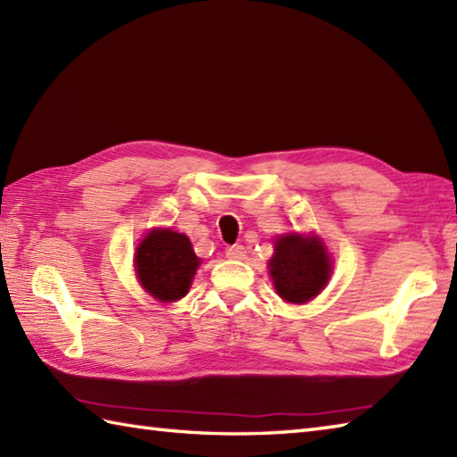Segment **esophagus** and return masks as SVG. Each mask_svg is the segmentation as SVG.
I'll use <instances>...</instances> for the list:
<instances>
[{
    "label": "esophagus",
    "mask_w": 457,
    "mask_h": 457,
    "mask_svg": "<svg viewBox=\"0 0 457 457\" xmlns=\"http://www.w3.org/2000/svg\"><path fill=\"white\" fill-rule=\"evenodd\" d=\"M226 255L229 259H245V247L244 245H231L226 249Z\"/></svg>",
    "instance_id": "1"
}]
</instances>
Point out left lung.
<instances>
[{"label": "left lung", "instance_id": "left-lung-1", "mask_svg": "<svg viewBox=\"0 0 457 457\" xmlns=\"http://www.w3.org/2000/svg\"><path fill=\"white\" fill-rule=\"evenodd\" d=\"M269 275L280 298L290 304H304L328 285L332 259L318 236L287 234L275 239Z\"/></svg>", "mask_w": 457, "mask_h": 457}]
</instances>
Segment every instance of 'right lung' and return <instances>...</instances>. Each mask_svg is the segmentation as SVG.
Returning a JSON list of instances; mask_svg holds the SVG:
<instances>
[{
	"label": "right lung",
	"mask_w": 457,
	"mask_h": 457,
	"mask_svg": "<svg viewBox=\"0 0 457 457\" xmlns=\"http://www.w3.org/2000/svg\"><path fill=\"white\" fill-rule=\"evenodd\" d=\"M135 273L139 285L161 303H177L187 296L200 259L190 239L172 229H151L135 251Z\"/></svg>",
	"instance_id": "add662e5"
}]
</instances>
